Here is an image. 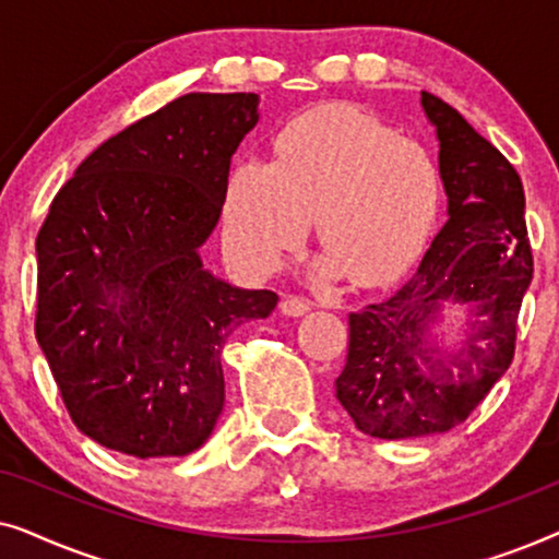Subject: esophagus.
<instances>
[{
	"label": "esophagus",
	"mask_w": 559,
	"mask_h": 559,
	"mask_svg": "<svg viewBox=\"0 0 559 559\" xmlns=\"http://www.w3.org/2000/svg\"><path fill=\"white\" fill-rule=\"evenodd\" d=\"M280 310L285 312L289 318H302L305 312L312 310V305L308 300H302V297H295V295H287L285 300L280 302Z\"/></svg>",
	"instance_id": "esophagus-1"
}]
</instances>
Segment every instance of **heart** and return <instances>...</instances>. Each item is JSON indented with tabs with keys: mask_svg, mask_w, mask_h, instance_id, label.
Masks as SVG:
<instances>
[{
	"mask_svg": "<svg viewBox=\"0 0 559 559\" xmlns=\"http://www.w3.org/2000/svg\"><path fill=\"white\" fill-rule=\"evenodd\" d=\"M440 175L432 157L396 140L379 121L346 106L295 119L274 159L247 155L228 175L221 239L228 262L266 277L310 231L328 266L358 285L402 274L423 251L438 216Z\"/></svg>",
	"mask_w": 559,
	"mask_h": 559,
	"instance_id": "heart-1",
	"label": "heart"
}]
</instances>
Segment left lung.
<instances>
[{
  "label": "left lung",
  "mask_w": 559,
  "mask_h": 559,
  "mask_svg": "<svg viewBox=\"0 0 559 559\" xmlns=\"http://www.w3.org/2000/svg\"><path fill=\"white\" fill-rule=\"evenodd\" d=\"M438 134L448 221L417 272L384 302L348 316V358L335 396L371 438L407 440L465 423L514 358L516 318L532 282L524 188L514 165L453 106L423 91ZM448 304L469 310L456 341Z\"/></svg>",
  "instance_id": "8db88e82"
}]
</instances>
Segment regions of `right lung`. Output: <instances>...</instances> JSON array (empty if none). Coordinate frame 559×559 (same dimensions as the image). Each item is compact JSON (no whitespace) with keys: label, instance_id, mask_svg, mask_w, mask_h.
Masks as SVG:
<instances>
[{"label":"right lung","instance_id":"obj_1","mask_svg":"<svg viewBox=\"0 0 559 559\" xmlns=\"http://www.w3.org/2000/svg\"><path fill=\"white\" fill-rule=\"evenodd\" d=\"M257 94H188L114 134L37 234L35 335L68 415L98 445L178 457L224 409L221 350L280 297L205 270Z\"/></svg>","mask_w":559,"mask_h":559}]
</instances>
